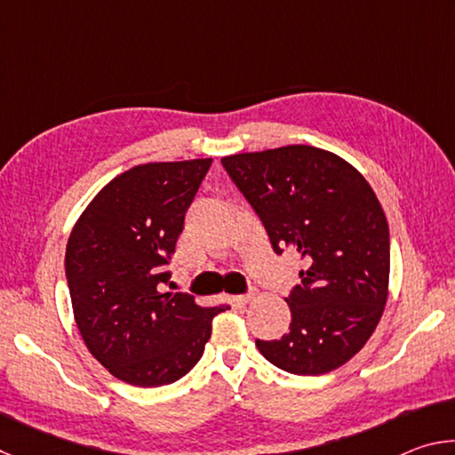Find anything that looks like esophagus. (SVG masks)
I'll list each match as a JSON object with an SVG mask.
<instances>
[{
	"label": "esophagus",
	"instance_id": "esophagus-1",
	"mask_svg": "<svg viewBox=\"0 0 455 455\" xmlns=\"http://www.w3.org/2000/svg\"><path fill=\"white\" fill-rule=\"evenodd\" d=\"M252 299H255V292H249V295H238L235 301L241 303V305H246V303H251Z\"/></svg>",
	"mask_w": 455,
	"mask_h": 455
}]
</instances>
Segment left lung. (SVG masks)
Segmentation results:
<instances>
[{
	"instance_id": "obj_1",
	"label": "left lung",
	"mask_w": 455,
	"mask_h": 455,
	"mask_svg": "<svg viewBox=\"0 0 455 455\" xmlns=\"http://www.w3.org/2000/svg\"><path fill=\"white\" fill-rule=\"evenodd\" d=\"M263 220L273 251L297 252L301 284L284 299L289 331L257 347L295 375H321L357 355L389 295V227L373 188L337 154L307 144L220 160Z\"/></svg>"
}]
</instances>
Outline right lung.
<instances>
[{"label": "right lung", "mask_w": 455, "mask_h": 455, "mask_svg": "<svg viewBox=\"0 0 455 455\" xmlns=\"http://www.w3.org/2000/svg\"><path fill=\"white\" fill-rule=\"evenodd\" d=\"M211 163L128 168L92 198L68 238L66 279L84 343L114 377L136 387L187 375L203 357L212 319L228 309L164 291L168 257Z\"/></svg>", "instance_id": "1"}]
</instances>
